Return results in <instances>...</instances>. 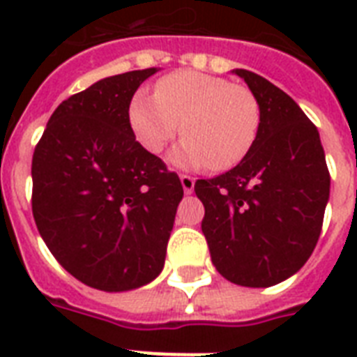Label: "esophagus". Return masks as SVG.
I'll return each mask as SVG.
<instances>
[{"label":"esophagus","mask_w":357,"mask_h":357,"mask_svg":"<svg viewBox=\"0 0 357 357\" xmlns=\"http://www.w3.org/2000/svg\"><path fill=\"white\" fill-rule=\"evenodd\" d=\"M179 179H181V185H183L185 192H187V195H190V192L195 190V178H190V176H187V174H181V176H179Z\"/></svg>","instance_id":"1"}]
</instances>
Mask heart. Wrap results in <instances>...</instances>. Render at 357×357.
<instances>
[{"label": "heart", "instance_id": "obj_1", "mask_svg": "<svg viewBox=\"0 0 357 357\" xmlns=\"http://www.w3.org/2000/svg\"><path fill=\"white\" fill-rule=\"evenodd\" d=\"M181 122L187 137L172 153L174 165L228 170L252 150L261 105L246 86L195 70L165 75L155 96L137 92L129 103V126L150 153H161L181 131Z\"/></svg>", "mask_w": 357, "mask_h": 357}]
</instances>
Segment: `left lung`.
Wrapping results in <instances>:
<instances>
[{
  "label": "left lung",
  "mask_w": 357,
  "mask_h": 357,
  "mask_svg": "<svg viewBox=\"0 0 357 357\" xmlns=\"http://www.w3.org/2000/svg\"><path fill=\"white\" fill-rule=\"evenodd\" d=\"M261 105V128L237 167L198 179L202 231L213 265L244 287H271L300 271L324 220L330 172L315 123L265 77L235 70Z\"/></svg>",
  "instance_id": "left-lung-1"
}]
</instances>
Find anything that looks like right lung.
I'll return each instance as SVG.
<instances>
[{"label": "right lung", "mask_w": 357, "mask_h": 357, "mask_svg": "<svg viewBox=\"0 0 357 357\" xmlns=\"http://www.w3.org/2000/svg\"><path fill=\"white\" fill-rule=\"evenodd\" d=\"M155 68L105 77L64 100L33 153V217L53 257L89 287L119 293L162 271L178 174L146 151L129 103Z\"/></svg>", "instance_id": "1"}]
</instances>
